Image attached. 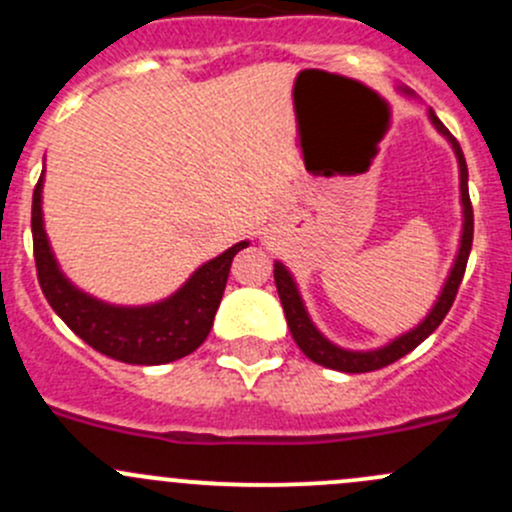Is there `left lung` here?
<instances>
[{"mask_svg": "<svg viewBox=\"0 0 512 512\" xmlns=\"http://www.w3.org/2000/svg\"><path fill=\"white\" fill-rule=\"evenodd\" d=\"M428 118H431V123L436 126V131L448 138V143H451L453 151H456L458 168H461V203H463L461 250H458L451 275H448L446 285L441 289V297H438V302L433 304L428 317L423 319L416 329L401 334L399 339H394V342L386 344V347L374 349V352H349V349H342L337 347V344L329 342V339H324V334L314 327L307 309H304L302 297H299V289L294 285L292 275H289L287 267L282 265V262H277L275 285H277V294H280L282 309H285L287 327L289 332H292L297 347L302 349L314 364H322L327 366V369L347 371V374H366V371L384 369V366L399 361L401 356L414 352L428 334H433V329L446 319L448 309H451L453 299H456L458 287H461V280H463V272H466V265H468V255H471V245H473V205H471V195H468V165H466V158H463L461 146H458L456 138L451 136V131L443 126L441 118H438L433 111H428Z\"/></svg>", "mask_w": 512, "mask_h": 512, "instance_id": "8db88e82", "label": "left lung"}]
</instances>
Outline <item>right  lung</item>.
<instances>
[{
  "label": "right lung",
  "instance_id": "1",
  "mask_svg": "<svg viewBox=\"0 0 512 512\" xmlns=\"http://www.w3.org/2000/svg\"><path fill=\"white\" fill-rule=\"evenodd\" d=\"M41 185L44 173L32 198L36 277L46 302L64 319L66 327L96 352L126 364H168L195 352L213 327L232 257L247 247V242H237L223 255L205 262L173 297L163 302L148 307H113L76 289L56 265L41 220Z\"/></svg>",
  "mask_w": 512,
  "mask_h": 512
}]
</instances>
